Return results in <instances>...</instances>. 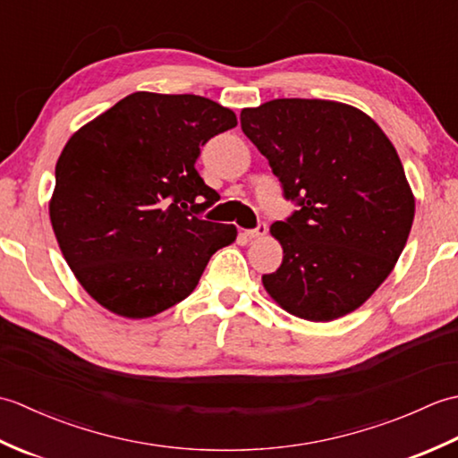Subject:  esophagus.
Wrapping results in <instances>:
<instances>
[{"label": "esophagus", "instance_id": "34e87169", "mask_svg": "<svg viewBox=\"0 0 458 458\" xmlns=\"http://www.w3.org/2000/svg\"><path fill=\"white\" fill-rule=\"evenodd\" d=\"M246 234L250 236V238H264L266 234H267V224L266 222H259L256 228H251V230H248Z\"/></svg>", "mask_w": 458, "mask_h": 458}]
</instances>
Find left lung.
<instances>
[{
    "instance_id": "8db88e82",
    "label": "left lung",
    "mask_w": 458,
    "mask_h": 458,
    "mask_svg": "<svg viewBox=\"0 0 458 458\" xmlns=\"http://www.w3.org/2000/svg\"><path fill=\"white\" fill-rule=\"evenodd\" d=\"M240 123L297 204L271 224L284 261L261 277L266 291L315 323L352 313L392 274L413 224L392 141L369 115L330 100L277 98L242 110Z\"/></svg>"
}]
</instances>
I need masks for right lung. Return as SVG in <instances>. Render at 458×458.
I'll return each instance as SVG.
<instances>
[{"label": "right lung", "mask_w": 458, "mask_h": 458, "mask_svg": "<svg viewBox=\"0 0 458 458\" xmlns=\"http://www.w3.org/2000/svg\"><path fill=\"white\" fill-rule=\"evenodd\" d=\"M236 114L194 94L133 92L76 131L48 214L81 285L112 313L148 318L187 299L236 226L202 220L218 192L194 163Z\"/></svg>", "instance_id": "1"}]
</instances>
